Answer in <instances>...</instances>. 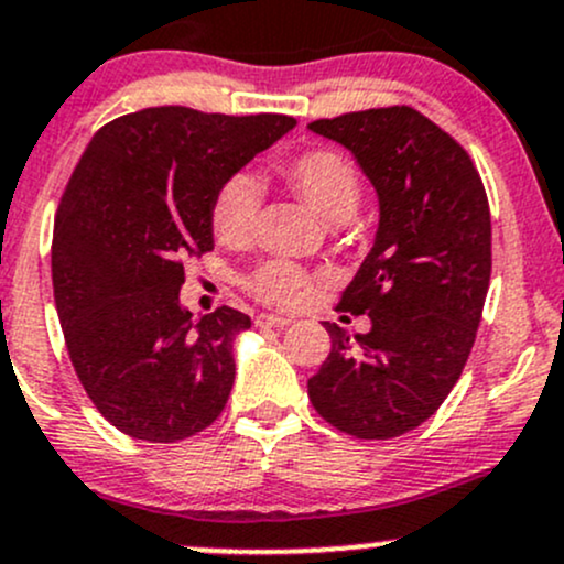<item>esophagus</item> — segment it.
I'll list each match as a JSON object with an SVG mask.
<instances>
[{"instance_id":"obj_1","label":"esophagus","mask_w":564,"mask_h":564,"mask_svg":"<svg viewBox=\"0 0 564 564\" xmlns=\"http://www.w3.org/2000/svg\"><path fill=\"white\" fill-rule=\"evenodd\" d=\"M253 324H257V327H262V329H283V327H289V318H283V316H272V313H259L257 318H253Z\"/></svg>"}]
</instances>
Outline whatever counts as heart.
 Wrapping results in <instances>:
<instances>
[{"label":"heart","instance_id":"b5f03b06","mask_svg":"<svg viewBox=\"0 0 564 564\" xmlns=\"http://www.w3.org/2000/svg\"><path fill=\"white\" fill-rule=\"evenodd\" d=\"M281 175L324 224H346L361 203V181L343 153L313 148L281 164ZM259 186L251 175L237 173L221 183L210 205L213 235L227 246H240L253 235ZM307 283V272L292 262L270 259L251 272L253 297L272 305H292Z\"/></svg>","mask_w":564,"mask_h":564}]
</instances>
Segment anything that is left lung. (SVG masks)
Segmentation results:
<instances>
[{
    "label": "left lung",
    "mask_w": 564,
    "mask_h": 564,
    "mask_svg": "<svg viewBox=\"0 0 564 564\" xmlns=\"http://www.w3.org/2000/svg\"><path fill=\"white\" fill-rule=\"evenodd\" d=\"M307 129L351 151L378 194L376 240L337 305L372 327L351 337L324 322L332 348L307 397L340 432L387 441L426 422L470 357L491 275L489 199L465 148L408 105Z\"/></svg>",
    "instance_id": "1"
}]
</instances>
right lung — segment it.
<instances>
[{"mask_svg": "<svg viewBox=\"0 0 564 564\" xmlns=\"http://www.w3.org/2000/svg\"><path fill=\"white\" fill-rule=\"evenodd\" d=\"M294 127L170 105L105 123L83 151L53 224V297L83 389L123 435L183 441L227 405L251 318L227 305L194 318L183 264L213 251L221 183Z\"/></svg>", "mask_w": 564, "mask_h": 564, "instance_id": "add662e5", "label": "right lung"}]
</instances>
